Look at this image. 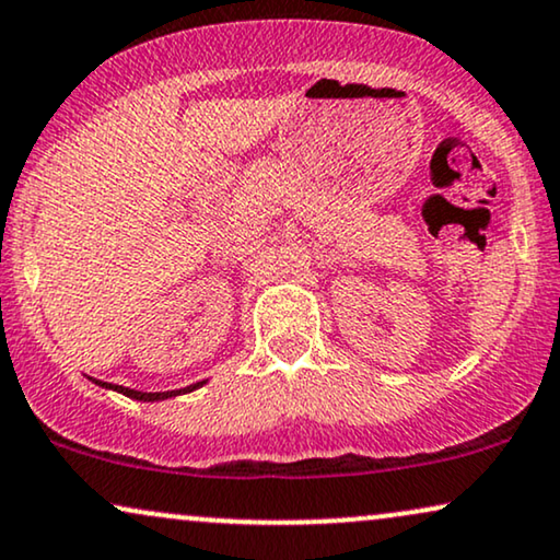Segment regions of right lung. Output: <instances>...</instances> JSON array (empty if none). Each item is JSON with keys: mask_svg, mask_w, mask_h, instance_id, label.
<instances>
[{"mask_svg": "<svg viewBox=\"0 0 560 560\" xmlns=\"http://www.w3.org/2000/svg\"><path fill=\"white\" fill-rule=\"evenodd\" d=\"M94 383H97V386L118 390V394L128 396V398H136V401H162V398H170V396H177V394H187V390H195V388L202 386V383H195V386L183 388V390H166V394H143V390H133V388H126V386H113V383H103V381H94Z\"/></svg>", "mask_w": 560, "mask_h": 560, "instance_id": "1", "label": "right lung"}]
</instances>
